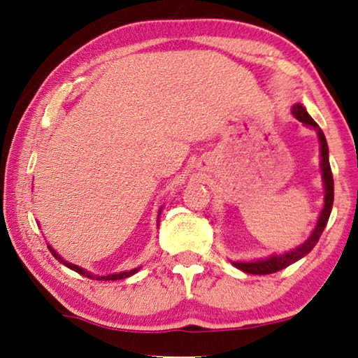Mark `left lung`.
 I'll use <instances>...</instances> for the list:
<instances>
[{"label":"left lung","instance_id":"left-lung-1","mask_svg":"<svg viewBox=\"0 0 358 358\" xmlns=\"http://www.w3.org/2000/svg\"><path fill=\"white\" fill-rule=\"evenodd\" d=\"M292 115L296 117L299 122L305 123V125L313 127L317 136H320L321 141V167H322V180H324V187H326V197H324V208L320 214V219H317L316 229L311 233V236L305 241L302 245H299L297 249L291 250L285 255H274L268 259H259V262H252V263H233V266H236L238 269H241L247 274H255V275H266V274H274V272L280 271L287 266L296 263L297 259L303 258L307 253L313 250V247L320 241V238L322 235L324 229H326L327 220L330 217V213H332V206H334V177H332V169H330V162H329V147H327V141L326 136H324L322 129L317 127V123L311 119L308 113L305 111V108L302 105H294L292 106Z\"/></svg>","mask_w":358,"mask_h":358}]
</instances>
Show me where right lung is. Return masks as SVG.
<instances>
[{"label":"right lung","mask_w":358,"mask_h":358,"mask_svg":"<svg viewBox=\"0 0 358 358\" xmlns=\"http://www.w3.org/2000/svg\"><path fill=\"white\" fill-rule=\"evenodd\" d=\"M48 249H50L51 253H53V257H55L56 259H59V262H61L64 266H67V268H70L71 271L78 272V274H81L83 277L92 278V280H122V278H127V277L133 275V274H136V272L139 271V268H136V269H131V271H128V272H120V274H111V275H103V277H101V275H94V274H90V272H87V271H84L83 268H80V266L71 264V263L66 262V259H62L53 249H51L50 245H48Z\"/></svg>","instance_id":"obj_1"}]
</instances>
